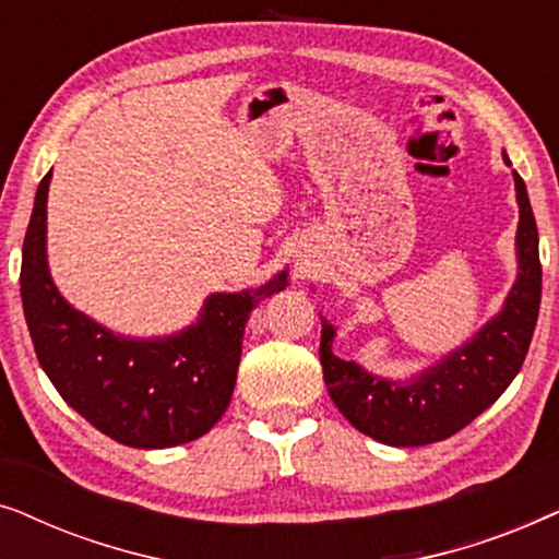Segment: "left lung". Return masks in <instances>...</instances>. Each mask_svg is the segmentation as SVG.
I'll return each mask as SVG.
<instances>
[{"mask_svg":"<svg viewBox=\"0 0 559 559\" xmlns=\"http://www.w3.org/2000/svg\"><path fill=\"white\" fill-rule=\"evenodd\" d=\"M509 163V157L503 155ZM511 165V163H509ZM519 201V280L507 308L471 343L442 358L412 384H394L366 373L331 350L333 325L323 320L320 364L335 407L356 430L396 448L440 442L491 407L522 369L542 300L539 234L522 175L514 170Z\"/></svg>","mask_w":559,"mask_h":559,"instance_id":"8db88e82","label":"left lung"}]
</instances>
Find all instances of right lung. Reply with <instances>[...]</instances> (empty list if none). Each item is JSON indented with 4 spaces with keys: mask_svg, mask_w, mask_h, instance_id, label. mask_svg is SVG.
<instances>
[{
    "mask_svg": "<svg viewBox=\"0 0 559 559\" xmlns=\"http://www.w3.org/2000/svg\"><path fill=\"white\" fill-rule=\"evenodd\" d=\"M40 180L22 243L20 293L37 361L58 394L96 430L129 448H170L201 438L231 402L249 312L285 287L287 274L239 295H211L198 325L167 341L119 338L73 310L45 262Z\"/></svg>",
    "mask_w": 559,
    "mask_h": 559,
    "instance_id": "add662e5",
    "label": "right lung"
}]
</instances>
